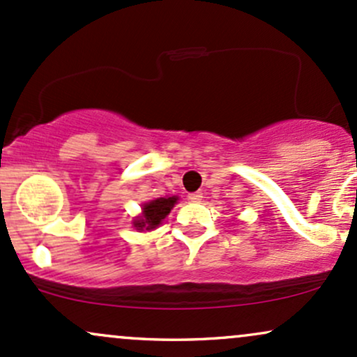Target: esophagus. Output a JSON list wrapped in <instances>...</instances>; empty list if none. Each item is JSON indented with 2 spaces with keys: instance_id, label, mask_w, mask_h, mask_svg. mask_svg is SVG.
Listing matches in <instances>:
<instances>
[{
  "instance_id": "esophagus-1",
  "label": "esophagus",
  "mask_w": 357,
  "mask_h": 357,
  "mask_svg": "<svg viewBox=\"0 0 357 357\" xmlns=\"http://www.w3.org/2000/svg\"><path fill=\"white\" fill-rule=\"evenodd\" d=\"M202 198H203V192H199V191L190 192V195H188V199H190L191 203H199L202 202Z\"/></svg>"
}]
</instances>
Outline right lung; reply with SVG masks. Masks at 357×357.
<instances>
[{
	"label": "right lung",
	"mask_w": 357,
	"mask_h": 357,
	"mask_svg": "<svg viewBox=\"0 0 357 357\" xmlns=\"http://www.w3.org/2000/svg\"><path fill=\"white\" fill-rule=\"evenodd\" d=\"M178 203V196H171V198H158V199H151L142 204V213L141 216H137L134 220V227L136 230H154L158 228L159 225L162 223V220L169 215V211L173 210L174 204Z\"/></svg>",
	"instance_id": "right-lung-1"
}]
</instances>
